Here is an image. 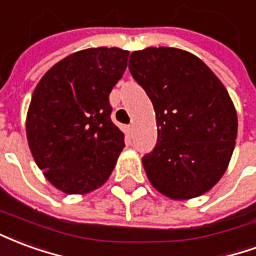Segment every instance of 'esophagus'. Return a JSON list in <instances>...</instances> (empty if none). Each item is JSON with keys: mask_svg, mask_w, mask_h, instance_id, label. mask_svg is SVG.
Masks as SVG:
<instances>
[{"mask_svg": "<svg viewBox=\"0 0 256 256\" xmlns=\"http://www.w3.org/2000/svg\"><path fill=\"white\" fill-rule=\"evenodd\" d=\"M128 133H132V132H133V124H128Z\"/></svg>", "mask_w": 256, "mask_h": 256, "instance_id": "esophagus-1", "label": "esophagus"}]
</instances>
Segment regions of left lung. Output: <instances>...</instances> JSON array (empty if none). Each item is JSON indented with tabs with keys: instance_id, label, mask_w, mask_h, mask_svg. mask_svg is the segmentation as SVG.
Instances as JSON below:
<instances>
[{
	"instance_id": "left-lung-1",
	"label": "left lung",
	"mask_w": 256,
	"mask_h": 256,
	"mask_svg": "<svg viewBox=\"0 0 256 256\" xmlns=\"http://www.w3.org/2000/svg\"><path fill=\"white\" fill-rule=\"evenodd\" d=\"M128 70L156 114L158 142L142 158L152 186L174 200L208 192L226 172L237 138L225 86L200 58L177 48L136 50Z\"/></svg>"
}]
</instances>
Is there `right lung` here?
<instances>
[{"label": "right lung", "mask_w": 256, "mask_h": 256, "mask_svg": "<svg viewBox=\"0 0 256 256\" xmlns=\"http://www.w3.org/2000/svg\"><path fill=\"white\" fill-rule=\"evenodd\" d=\"M128 50L90 48L54 64L36 84L26 119L28 146L49 182L68 194L100 188L124 146L110 93Z\"/></svg>", "instance_id": "1"}]
</instances>
